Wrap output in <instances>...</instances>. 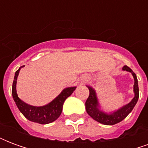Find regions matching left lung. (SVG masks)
<instances>
[{"label":"left lung","instance_id":"1","mask_svg":"<svg viewBox=\"0 0 148 148\" xmlns=\"http://www.w3.org/2000/svg\"><path fill=\"white\" fill-rule=\"evenodd\" d=\"M123 71H128L131 72L135 80L134 83V93H135V97L132 100V101L129 102L126 106H123L122 108L118 109L117 111H115L112 112L110 114L106 113L104 112L101 111L98 109V101L97 98L96 92L93 90L92 87L87 86L90 90V96L87 98L86 101V109L88 114L90 115L93 120H95L97 122H99L101 124H106V125H113L121 122L124 120V118L127 116V115L132 111V109L136 106V104L138 101L139 98V86H138V81L136 74L133 71L131 70L130 68L127 66H124L122 68Z\"/></svg>","mask_w":148,"mask_h":148}]
</instances>
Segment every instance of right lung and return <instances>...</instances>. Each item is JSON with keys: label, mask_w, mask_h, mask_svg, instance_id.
Here are the masks:
<instances>
[{"label": "right lung", "mask_w": 148, "mask_h": 148, "mask_svg": "<svg viewBox=\"0 0 148 148\" xmlns=\"http://www.w3.org/2000/svg\"><path fill=\"white\" fill-rule=\"evenodd\" d=\"M21 68H19L15 73L14 80H13L12 88V97L19 110L28 121L39 123V124H47L57 120L62 113L63 103L68 97H70L73 93L76 87L66 88L62 91V93L55 99L44 106L36 107V106L27 105V103L24 102L18 97L17 93H16V80H17V77Z\"/></svg>", "instance_id": "obj_1"}]
</instances>
